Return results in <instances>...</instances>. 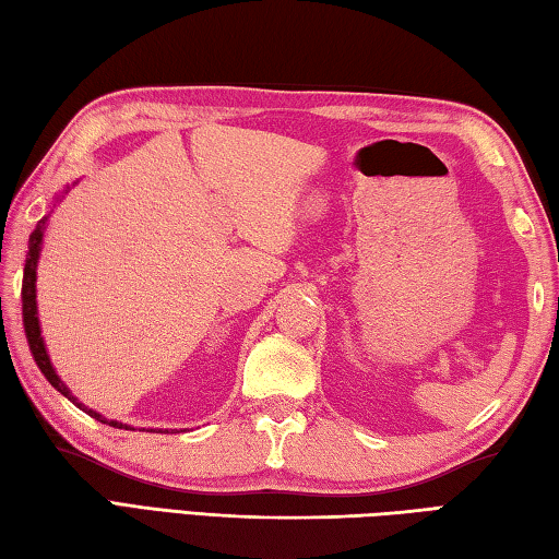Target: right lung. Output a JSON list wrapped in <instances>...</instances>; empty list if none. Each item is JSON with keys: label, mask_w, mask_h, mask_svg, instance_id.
<instances>
[{"label": "right lung", "mask_w": 559, "mask_h": 559, "mask_svg": "<svg viewBox=\"0 0 559 559\" xmlns=\"http://www.w3.org/2000/svg\"><path fill=\"white\" fill-rule=\"evenodd\" d=\"M46 223H48V217H43V221H38L36 229H33L31 239H28L24 281H21V312H24V330H26V338H28V348H31V354H33V360H36V364H38L40 373L48 378L50 385L58 390L60 395L72 400V404H76V407H82V404L76 402V397L72 395V392L62 385V380L58 378V373H55V368L50 366V358L46 354V346H43V336H40V326H38V314H36V264H38V251H40V242H43V227H46ZM86 414H92L96 421L108 424V426H116V429H123V424L106 421L102 414H96L92 409L86 412ZM126 429H128V426H126Z\"/></svg>", "instance_id": "add662e5"}]
</instances>
